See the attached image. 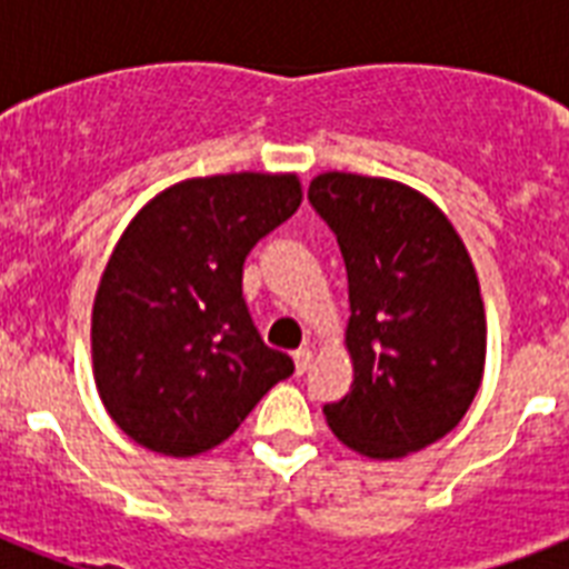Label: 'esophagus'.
I'll use <instances>...</instances> for the list:
<instances>
[{
    "instance_id": "obj_1",
    "label": "esophagus",
    "mask_w": 569,
    "mask_h": 569,
    "mask_svg": "<svg viewBox=\"0 0 569 569\" xmlns=\"http://www.w3.org/2000/svg\"><path fill=\"white\" fill-rule=\"evenodd\" d=\"M292 360H295V372L303 375L312 366V351L310 348H298V351L292 355Z\"/></svg>"
}]
</instances>
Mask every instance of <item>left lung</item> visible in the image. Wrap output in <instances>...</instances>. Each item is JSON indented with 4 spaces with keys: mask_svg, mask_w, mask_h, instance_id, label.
Instances as JSON below:
<instances>
[{
    "mask_svg": "<svg viewBox=\"0 0 569 569\" xmlns=\"http://www.w3.org/2000/svg\"><path fill=\"white\" fill-rule=\"evenodd\" d=\"M310 203L346 259L348 396L325 405L330 431L366 458H405L442 440L472 405L487 319L467 244L422 191L328 171Z\"/></svg>",
    "mask_w": 569,
    "mask_h": 569,
    "instance_id": "1",
    "label": "left lung"
}]
</instances>
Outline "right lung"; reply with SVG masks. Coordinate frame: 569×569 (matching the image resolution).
<instances>
[{
  "label": "right lung",
  "mask_w": 569,
  "mask_h": 569,
  "mask_svg": "<svg viewBox=\"0 0 569 569\" xmlns=\"http://www.w3.org/2000/svg\"><path fill=\"white\" fill-rule=\"evenodd\" d=\"M301 197L298 173L194 177L159 191L118 239L93 298V380L144 449L191 458L221 446L295 372L259 339L241 266Z\"/></svg>",
  "instance_id": "obj_1"
}]
</instances>
